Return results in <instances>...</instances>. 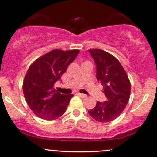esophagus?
<instances>
[{
  "label": "esophagus",
  "instance_id": "34e87169",
  "mask_svg": "<svg viewBox=\"0 0 157 157\" xmlns=\"http://www.w3.org/2000/svg\"><path fill=\"white\" fill-rule=\"evenodd\" d=\"M77 95H78V96H80L81 98H86L87 97V96L85 94H84V93H77Z\"/></svg>",
  "mask_w": 157,
  "mask_h": 157
}]
</instances>
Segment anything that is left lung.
Segmentation results:
<instances>
[{
	"instance_id": "left-lung-1",
	"label": "left lung",
	"mask_w": 157,
	"mask_h": 157,
	"mask_svg": "<svg viewBox=\"0 0 157 157\" xmlns=\"http://www.w3.org/2000/svg\"><path fill=\"white\" fill-rule=\"evenodd\" d=\"M96 64V79L104 86L106 101H97L88 113L99 122H108L120 116L125 108L130 96V82L117 59L101 50H88Z\"/></svg>"
}]
</instances>
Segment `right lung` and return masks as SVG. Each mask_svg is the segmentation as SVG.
I'll list each match as a JSON object with an SVG mask.
<instances>
[{"instance_id": "1", "label": "right lung", "mask_w": 157, "mask_h": 157, "mask_svg": "<svg viewBox=\"0 0 157 157\" xmlns=\"http://www.w3.org/2000/svg\"><path fill=\"white\" fill-rule=\"evenodd\" d=\"M79 50H53L37 59L27 71L23 82L25 98L36 116L46 120L60 117L66 112L72 94L64 95L53 89Z\"/></svg>"}]
</instances>
